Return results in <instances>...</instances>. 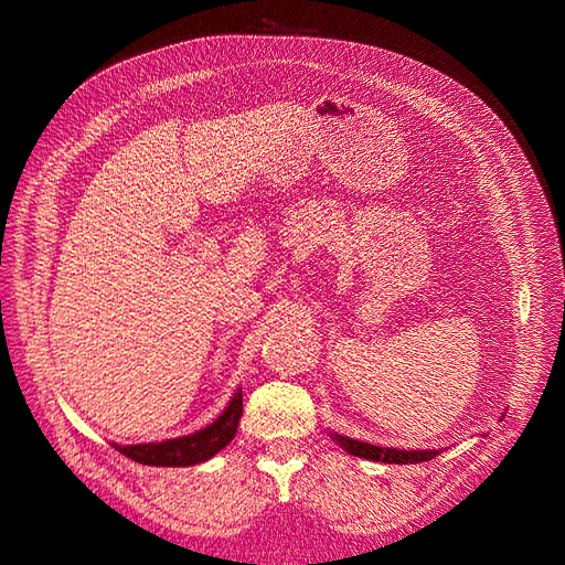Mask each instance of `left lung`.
<instances>
[{
	"label": "left lung",
	"instance_id": "8db88e82",
	"mask_svg": "<svg viewBox=\"0 0 565 565\" xmlns=\"http://www.w3.org/2000/svg\"><path fill=\"white\" fill-rule=\"evenodd\" d=\"M334 441L342 444V449H347L354 456H362V459L369 461H381V463H419V461H429L435 459L439 451L429 449V451H403V449H388V447H376V444H366V441H356L350 437L334 435Z\"/></svg>",
	"mask_w": 565,
	"mask_h": 565
}]
</instances>
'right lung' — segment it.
Wrapping results in <instances>:
<instances>
[{"instance_id": "1", "label": "right lung", "mask_w": 565, "mask_h": 565, "mask_svg": "<svg viewBox=\"0 0 565 565\" xmlns=\"http://www.w3.org/2000/svg\"><path fill=\"white\" fill-rule=\"evenodd\" d=\"M239 417H243V393L237 391L223 415L213 425L194 431V435L167 439L160 444H128V447L114 444V447L128 456V459L146 466H194L209 461L213 454H218L233 441Z\"/></svg>"}]
</instances>
